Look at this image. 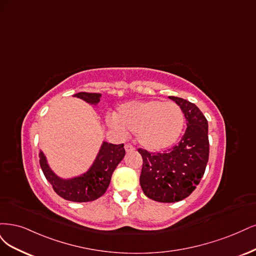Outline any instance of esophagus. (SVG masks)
<instances>
[{
    "mask_svg": "<svg viewBox=\"0 0 256 256\" xmlns=\"http://www.w3.org/2000/svg\"><path fill=\"white\" fill-rule=\"evenodd\" d=\"M124 149H126V152H133L135 149L132 146H130V144H126L124 146Z\"/></svg>",
    "mask_w": 256,
    "mask_h": 256,
    "instance_id": "obj_1",
    "label": "esophagus"
}]
</instances>
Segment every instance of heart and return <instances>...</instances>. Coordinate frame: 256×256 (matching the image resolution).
<instances>
[{"label":"heart","instance_id":"1","mask_svg":"<svg viewBox=\"0 0 256 256\" xmlns=\"http://www.w3.org/2000/svg\"><path fill=\"white\" fill-rule=\"evenodd\" d=\"M185 117L172 101H130L118 107L110 126L119 133L136 135L138 144L148 151H162L174 144L182 134Z\"/></svg>","mask_w":256,"mask_h":256}]
</instances>
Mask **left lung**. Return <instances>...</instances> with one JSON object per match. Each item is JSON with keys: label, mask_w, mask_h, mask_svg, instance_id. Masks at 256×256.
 <instances>
[{"label": "left lung", "mask_w": 256, "mask_h": 256, "mask_svg": "<svg viewBox=\"0 0 256 256\" xmlns=\"http://www.w3.org/2000/svg\"><path fill=\"white\" fill-rule=\"evenodd\" d=\"M183 110L187 128L180 142L164 153L142 149L140 186L150 199L173 203L185 199L200 183L208 162V124L198 106L182 98L169 96Z\"/></svg>", "instance_id": "1"}]
</instances>
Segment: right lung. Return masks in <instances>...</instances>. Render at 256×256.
Returning <instances> with one entry per match:
<instances>
[{"label":"right lung","instance_id":"add662e5","mask_svg":"<svg viewBox=\"0 0 256 256\" xmlns=\"http://www.w3.org/2000/svg\"><path fill=\"white\" fill-rule=\"evenodd\" d=\"M73 96L96 106L101 94L78 92ZM126 155L124 144H112L103 142L96 158L89 169L80 176L62 178L51 169L44 153L40 150L39 162L46 178L53 186L54 192L64 200L72 202H89L96 200L105 194L110 186L112 172Z\"/></svg>","mask_w":256,"mask_h":256}]
</instances>
